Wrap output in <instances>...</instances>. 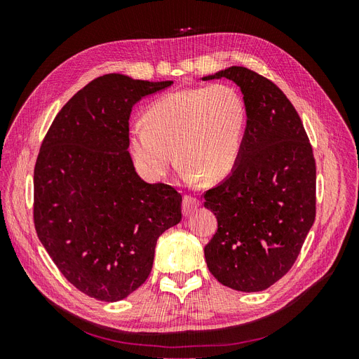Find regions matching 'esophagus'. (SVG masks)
I'll list each match as a JSON object with an SVG mask.
<instances>
[{
    "mask_svg": "<svg viewBox=\"0 0 359 359\" xmlns=\"http://www.w3.org/2000/svg\"><path fill=\"white\" fill-rule=\"evenodd\" d=\"M199 205V202L194 199L193 196H189V194H186L182 199V214L184 215H190L194 210H196V206Z\"/></svg>",
    "mask_w": 359,
    "mask_h": 359,
    "instance_id": "esophagus-1",
    "label": "esophagus"
}]
</instances>
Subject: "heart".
Listing matches in <instances>:
<instances>
[{"label":"heart","instance_id":"1","mask_svg":"<svg viewBox=\"0 0 359 359\" xmlns=\"http://www.w3.org/2000/svg\"><path fill=\"white\" fill-rule=\"evenodd\" d=\"M247 109L229 83L172 91L148 106L145 121L128 130L136 166L153 181L165 178L178 160L184 177L206 182L224 180L241 157Z\"/></svg>","mask_w":359,"mask_h":359}]
</instances>
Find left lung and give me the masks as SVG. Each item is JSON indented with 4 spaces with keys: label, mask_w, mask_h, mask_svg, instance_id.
Instances as JSON below:
<instances>
[{
    "label": "left lung",
    "mask_w": 359,
    "mask_h": 359,
    "mask_svg": "<svg viewBox=\"0 0 359 359\" xmlns=\"http://www.w3.org/2000/svg\"><path fill=\"white\" fill-rule=\"evenodd\" d=\"M222 78L241 88L247 127L236 168L203 194L219 223L203 252L222 285L259 292L295 264L314 223L316 161L298 112L274 82L236 66L202 79Z\"/></svg>",
    "instance_id": "obj_1"
}]
</instances>
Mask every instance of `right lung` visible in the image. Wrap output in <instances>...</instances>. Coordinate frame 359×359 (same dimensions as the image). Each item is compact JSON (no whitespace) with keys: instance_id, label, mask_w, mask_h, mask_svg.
<instances>
[{"instance_id":"right-lung-1","label":"right lung","mask_w":359,"mask_h":359,"mask_svg":"<svg viewBox=\"0 0 359 359\" xmlns=\"http://www.w3.org/2000/svg\"><path fill=\"white\" fill-rule=\"evenodd\" d=\"M172 81L109 73L62 106L34 168V226L53 264L85 295L124 299L145 283L158 236L181 222V194L140 178L128 153V119Z\"/></svg>"}]
</instances>
